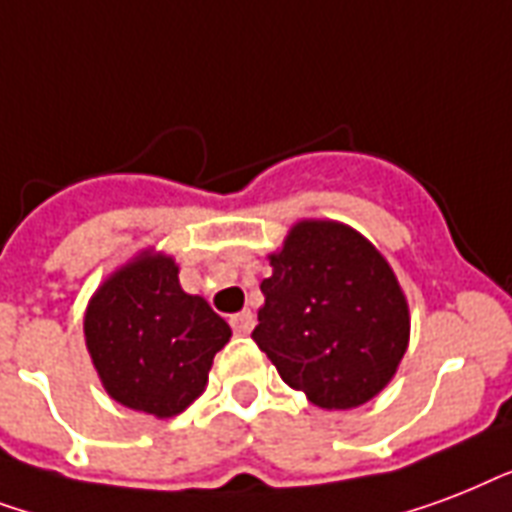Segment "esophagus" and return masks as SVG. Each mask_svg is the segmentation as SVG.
<instances>
[{
	"mask_svg": "<svg viewBox=\"0 0 512 512\" xmlns=\"http://www.w3.org/2000/svg\"><path fill=\"white\" fill-rule=\"evenodd\" d=\"M232 328H235V334L245 336V334H251V328H253V315L251 310H243V312H237V315H232Z\"/></svg>",
	"mask_w": 512,
	"mask_h": 512,
	"instance_id": "34e87169",
	"label": "esophagus"
}]
</instances>
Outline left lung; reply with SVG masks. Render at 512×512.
<instances>
[{
    "label": "left lung",
    "instance_id": "obj_1",
    "mask_svg": "<svg viewBox=\"0 0 512 512\" xmlns=\"http://www.w3.org/2000/svg\"><path fill=\"white\" fill-rule=\"evenodd\" d=\"M253 342L315 406L347 411L392 382L408 350L406 293L371 240L342 221L301 219L269 253Z\"/></svg>",
    "mask_w": 512,
    "mask_h": 512
}]
</instances>
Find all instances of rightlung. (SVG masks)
<instances>
[{"label": "right lung", "instance_id": "obj_1", "mask_svg": "<svg viewBox=\"0 0 512 512\" xmlns=\"http://www.w3.org/2000/svg\"><path fill=\"white\" fill-rule=\"evenodd\" d=\"M232 328L178 283L173 256L144 248L114 269L85 310V344L109 398L157 419L200 398Z\"/></svg>", "mask_w": 512, "mask_h": 512}]
</instances>
